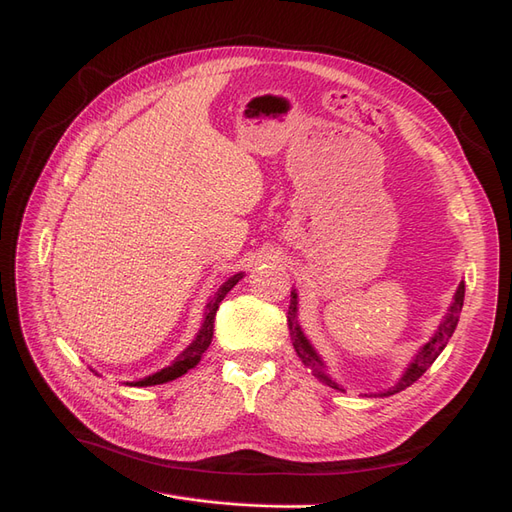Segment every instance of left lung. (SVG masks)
Masks as SVG:
<instances>
[{"label": "left lung", "instance_id": "1", "mask_svg": "<svg viewBox=\"0 0 512 512\" xmlns=\"http://www.w3.org/2000/svg\"><path fill=\"white\" fill-rule=\"evenodd\" d=\"M463 298H465V283L461 281L455 296H452V302L448 306V313L442 317L440 326H437V330L433 332V337L422 345L416 356L412 358V362L407 364V369L403 371V375L399 377V382L394 384L392 388H388L386 392H382L384 397H390V394L394 392H401L405 390L407 386H412L416 379H420V375L425 373L431 364L435 362V358L440 356L444 352V347L448 345L452 332H455L457 324H459V315H461V309H463ZM287 321H289V334H291V343H294V349L298 358L302 360L304 367H309L313 371L315 377H319L321 382L328 384L330 388H337V390H343L337 382H332V379L326 375V362L321 360V356L315 352V347L311 345V341L304 337V332L298 324V294L296 289L291 291V302H289V311H287Z\"/></svg>", "mask_w": 512, "mask_h": 512}]
</instances>
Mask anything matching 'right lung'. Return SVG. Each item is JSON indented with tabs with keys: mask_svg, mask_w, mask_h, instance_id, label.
Returning a JSON list of instances; mask_svg holds the SVG:
<instances>
[{
	"mask_svg": "<svg viewBox=\"0 0 512 512\" xmlns=\"http://www.w3.org/2000/svg\"><path fill=\"white\" fill-rule=\"evenodd\" d=\"M244 272H238L233 274L231 279H227L221 287H218L214 291V296L210 298V302L206 304V317H203V324L197 332V337L193 339V343L188 345L182 354H178V358H175L169 367L160 369L148 377L139 379V382H130V386H156V384H165V382H171V379H178L182 377L184 373L191 371L193 367H197L203 352L210 347L212 343V334H214V317H216V311H218V304H221V300L229 294V291L238 285V281L242 279Z\"/></svg>",
	"mask_w": 512,
	"mask_h": 512,
	"instance_id": "obj_1",
	"label": "right lung"
}]
</instances>
